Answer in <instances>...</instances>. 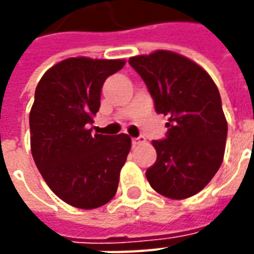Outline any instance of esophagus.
<instances>
[{
  "instance_id": "esophagus-1",
  "label": "esophagus",
  "mask_w": 254,
  "mask_h": 254,
  "mask_svg": "<svg viewBox=\"0 0 254 254\" xmlns=\"http://www.w3.org/2000/svg\"><path fill=\"white\" fill-rule=\"evenodd\" d=\"M145 143V137L144 136H138V137H133L132 138V145L136 147V145H140V144Z\"/></svg>"
}]
</instances>
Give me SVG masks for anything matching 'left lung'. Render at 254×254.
<instances>
[{
    "label": "left lung",
    "instance_id": "1",
    "mask_svg": "<svg viewBox=\"0 0 254 254\" xmlns=\"http://www.w3.org/2000/svg\"><path fill=\"white\" fill-rule=\"evenodd\" d=\"M155 102L169 116L167 134L154 140L156 162L145 176L160 194L174 200L207 187L223 162L227 121L216 84L200 65L167 50L129 58Z\"/></svg>",
    "mask_w": 254,
    "mask_h": 254
}]
</instances>
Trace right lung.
<instances>
[{"label": "right lung", "instance_id": "1", "mask_svg": "<svg viewBox=\"0 0 254 254\" xmlns=\"http://www.w3.org/2000/svg\"><path fill=\"white\" fill-rule=\"evenodd\" d=\"M125 60L73 57L42 76L30 113L31 152L49 188L81 209L102 207L116 196L130 137L92 134L105 80Z\"/></svg>", "mask_w": 254, "mask_h": 254}]
</instances>
